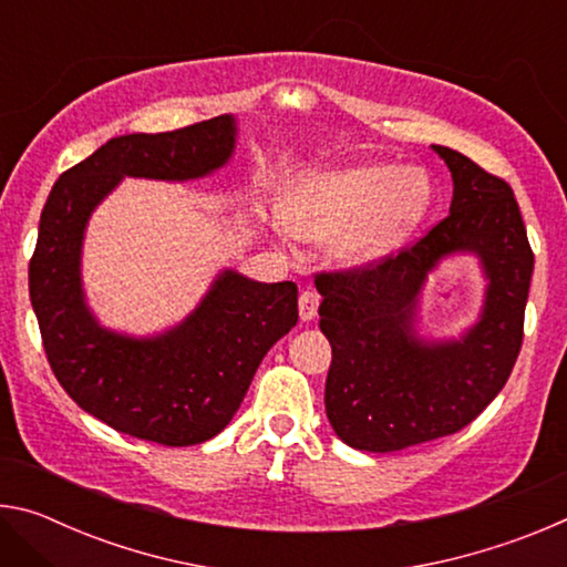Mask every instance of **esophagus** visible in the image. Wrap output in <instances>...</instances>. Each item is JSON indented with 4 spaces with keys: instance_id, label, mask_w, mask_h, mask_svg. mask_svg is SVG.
<instances>
[{
    "instance_id": "34e87169",
    "label": "esophagus",
    "mask_w": 567,
    "mask_h": 567,
    "mask_svg": "<svg viewBox=\"0 0 567 567\" xmlns=\"http://www.w3.org/2000/svg\"><path fill=\"white\" fill-rule=\"evenodd\" d=\"M300 320L302 322H310V320H315V315H318V307H320V297L315 295V292H302L300 295Z\"/></svg>"
}]
</instances>
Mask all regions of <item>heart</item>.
I'll list each match as a JSON object with an SVG mask.
<instances>
[{"label":"heart","instance_id":"heart-1","mask_svg":"<svg viewBox=\"0 0 567 567\" xmlns=\"http://www.w3.org/2000/svg\"><path fill=\"white\" fill-rule=\"evenodd\" d=\"M427 187L410 169L344 162L297 177L282 195V223L310 245H330L344 270H364L420 223Z\"/></svg>","mask_w":567,"mask_h":567}]
</instances>
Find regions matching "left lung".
<instances>
[{"label": "left lung", "mask_w": 567, "mask_h": 567, "mask_svg": "<svg viewBox=\"0 0 567 567\" xmlns=\"http://www.w3.org/2000/svg\"><path fill=\"white\" fill-rule=\"evenodd\" d=\"M453 175L450 215L362 272L318 275L320 330L332 344L324 410L354 450L395 453L470 425L511 378L523 344L533 249L513 189L460 152L433 145ZM473 254L486 277L478 320L447 341L416 330L426 275Z\"/></svg>", "instance_id": "1"}]
</instances>
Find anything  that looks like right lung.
Wrapping results in <instances>:
<instances>
[{
  "instance_id": "1",
  "label": "right lung",
  "mask_w": 567,
  "mask_h": 567,
  "mask_svg": "<svg viewBox=\"0 0 567 567\" xmlns=\"http://www.w3.org/2000/svg\"><path fill=\"white\" fill-rule=\"evenodd\" d=\"M233 114L159 134H122L54 182L30 262V300L47 360L76 405L117 433L185 447L215 437L243 402L267 350L297 324L295 282L219 272L199 305L165 332L104 328L82 285L90 217L124 177L187 182L225 167Z\"/></svg>"
}]
</instances>
